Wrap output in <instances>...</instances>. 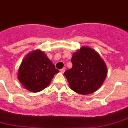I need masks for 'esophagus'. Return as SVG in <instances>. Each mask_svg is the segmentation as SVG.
Here are the masks:
<instances>
[{
	"label": "esophagus",
	"instance_id": "1",
	"mask_svg": "<svg viewBox=\"0 0 128 128\" xmlns=\"http://www.w3.org/2000/svg\"><path fill=\"white\" fill-rule=\"evenodd\" d=\"M65 71H66V68H63L62 69H61V70H60V72H61V73H62V74H63V73H64V72H65Z\"/></svg>",
	"mask_w": 128,
	"mask_h": 128
}]
</instances>
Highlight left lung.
I'll list each match as a JSON object with an SVG mask.
<instances>
[{
    "label": "left lung",
    "instance_id": "left-lung-1",
    "mask_svg": "<svg viewBox=\"0 0 128 128\" xmlns=\"http://www.w3.org/2000/svg\"><path fill=\"white\" fill-rule=\"evenodd\" d=\"M71 62L72 68L64 75L73 91L86 95L99 89L107 76L108 69L96 51L83 46L73 54Z\"/></svg>",
    "mask_w": 128,
    "mask_h": 128
}]
</instances>
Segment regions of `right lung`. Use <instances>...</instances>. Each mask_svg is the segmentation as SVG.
Segmentation results:
<instances>
[{
	"instance_id": "obj_1",
	"label": "right lung",
	"mask_w": 128,
	"mask_h": 128,
	"mask_svg": "<svg viewBox=\"0 0 128 128\" xmlns=\"http://www.w3.org/2000/svg\"><path fill=\"white\" fill-rule=\"evenodd\" d=\"M59 72L52 61L40 50L30 52L23 59L18 71V79L25 89L38 92L46 88Z\"/></svg>"
}]
</instances>
